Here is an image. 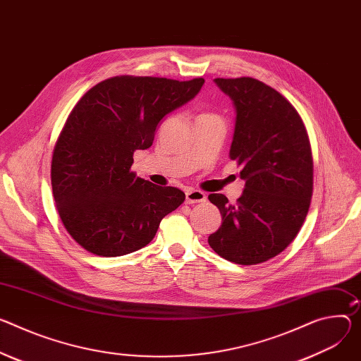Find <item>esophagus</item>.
Returning <instances> with one entry per match:
<instances>
[{
    "label": "esophagus",
    "mask_w": 361,
    "mask_h": 361,
    "mask_svg": "<svg viewBox=\"0 0 361 361\" xmlns=\"http://www.w3.org/2000/svg\"><path fill=\"white\" fill-rule=\"evenodd\" d=\"M207 200L206 194L200 190H194V188H188L185 191V203L187 204H195V203H204Z\"/></svg>",
    "instance_id": "34e87169"
}]
</instances>
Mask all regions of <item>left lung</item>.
Segmentation results:
<instances>
[{
	"label": "left lung",
	"instance_id": "left-lung-1",
	"mask_svg": "<svg viewBox=\"0 0 361 361\" xmlns=\"http://www.w3.org/2000/svg\"><path fill=\"white\" fill-rule=\"evenodd\" d=\"M236 108L231 158L246 180L236 204L210 194L221 226L210 247L238 265L267 262L297 238L314 187L311 144L302 118L278 90L253 78L214 79Z\"/></svg>",
	"mask_w": 361,
	"mask_h": 361
}]
</instances>
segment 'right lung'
Returning <instances> with one entry per match:
<instances>
[{"label": "right lung", "instance_id": "right-lung-1", "mask_svg": "<svg viewBox=\"0 0 361 361\" xmlns=\"http://www.w3.org/2000/svg\"><path fill=\"white\" fill-rule=\"evenodd\" d=\"M203 78L180 82L115 76L89 89L64 122L51 157L56 209L87 252L115 257L147 246L161 220L185 200L130 170L152 145L159 121L199 93Z\"/></svg>", "mask_w": 361, "mask_h": 361}]
</instances>
